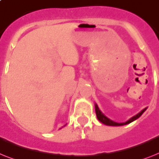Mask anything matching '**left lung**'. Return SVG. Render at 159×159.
Returning a JSON list of instances; mask_svg holds the SVG:
<instances>
[{"label": "left lung", "instance_id": "left-lung-1", "mask_svg": "<svg viewBox=\"0 0 159 159\" xmlns=\"http://www.w3.org/2000/svg\"><path fill=\"white\" fill-rule=\"evenodd\" d=\"M95 113H96V117H97L98 120H99L100 122H102L103 124L107 125V126H124V125L129 124V123H131V122H134V121L137 119V118H139L140 116L142 115L143 113H144V111L147 109V108L142 109V110L140 111V113H138L136 115H135V116H133L132 117H131V118H130L129 120H127L126 122H114V121H113V120L109 119V117H107L106 116L104 115V113H102L101 111H100V109H99V107H98V105L96 104H95Z\"/></svg>", "mask_w": 159, "mask_h": 159}]
</instances>
